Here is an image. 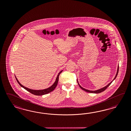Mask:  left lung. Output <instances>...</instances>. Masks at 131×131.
<instances>
[{
	"instance_id": "8db88e82",
	"label": "left lung",
	"mask_w": 131,
	"mask_h": 131,
	"mask_svg": "<svg viewBox=\"0 0 131 131\" xmlns=\"http://www.w3.org/2000/svg\"><path fill=\"white\" fill-rule=\"evenodd\" d=\"M115 43H116V41H115ZM118 71H119V65H118V68H117V72H116V75H115V77H114V78L113 79V80L111 81V83H108V84H107L106 86H105V87H103V88H100V89H97V90H88V89H85V88H84L83 87H82L80 85L79 83H78V79L77 80V83H78V84H79V85L80 87L82 89V90H83L84 91H85L87 92H88V93H95V94H98V93H101V92H102L104 91V90H105L107 88V87H108L110 85V84L112 83V82L114 80L116 79V78L117 77V76L118 75Z\"/></svg>"
}]
</instances>
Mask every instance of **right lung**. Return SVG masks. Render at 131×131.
<instances>
[{"instance_id": "1", "label": "right lung", "mask_w": 131, "mask_h": 131, "mask_svg": "<svg viewBox=\"0 0 131 131\" xmlns=\"http://www.w3.org/2000/svg\"><path fill=\"white\" fill-rule=\"evenodd\" d=\"M62 71H63V70L61 71L58 73V75L57 76V78L56 79L55 82L51 86L48 87V88H46V89H42V90H34V89H29V88H28L27 87H25V86H24V85H23L21 83H20V82H19V81L17 79V78H16V76H15V78H16V79L17 80V82L20 84V85L21 87H23L24 89H25L27 91L30 92L31 93H32V94L35 95H46V94H47L48 93H49L51 92L52 91H53L55 89V88L56 87L57 84H58V81H59V75H60V74L62 72Z\"/></svg>"}]
</instances>
